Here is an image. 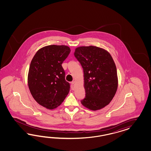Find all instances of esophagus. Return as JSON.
<instances>
[{
    "label": "esophagus",
    "instance_id": "esophagus-1",
    "mask_svg": "<svg viewBox=\"0 0 151 151\" xmlns=\"http://www.w3.org/2000/svg\"><path fill=\"white\" fill-rule=\"evenodd\" d=\"M71 88H72L73 90L74 89V88H75V81L71 82Z\"/></svg>",
    "mask_w": 151,
    "mask_h": 151
}]
</instances>
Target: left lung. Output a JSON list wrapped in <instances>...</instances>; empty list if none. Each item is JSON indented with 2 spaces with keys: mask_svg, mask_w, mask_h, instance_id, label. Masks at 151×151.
Masks as SVG:
<instances>
[{
  "mask_svg": "<svg viewBox=\"0 0 151 151\" xmlns=\"http://www.w3.org/2000/svg\"><path fill=\"white\" fill-rule=\"evenodd\" d=\"M74 55L83 70L86 96L81 102L90 110H100L110 104L117 91L114 61L108 51L95 46L77 47Z\"/></svg>",
  "mask_w": 151,
  "mask_h": 151,
  "instance_id": "left-lung-1",
  "label": "left lung"
}]
</instances>
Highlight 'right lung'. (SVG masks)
I'll use <instances>...</instances> for the list:
<instances>
[{"instance_id":"right-lung-1","label":"right lung","mask_w":151,"mask_h":151,"mask_svg":"<svg viewBox=\"0 0 151 151\" xmlns=\"http://www.w3.org/2000/svg\"><path fill=\"white\" fill-rule=\"evenodd\" d=\"M70 51L68 46H46L37 51L31 61L29 88L35 100L47 109L60 105L70 91L62 64Z\"/></svg>"}]
</instances>
